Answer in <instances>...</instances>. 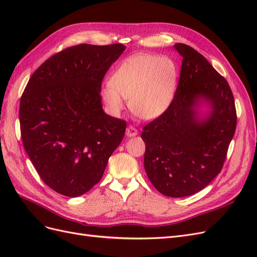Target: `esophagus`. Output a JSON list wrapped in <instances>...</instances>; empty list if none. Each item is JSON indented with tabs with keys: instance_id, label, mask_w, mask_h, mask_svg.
I'll return each mask as SVG.
<instances>
[{
	"instance_id": "34e87169",
	"label": "esophagus",
	"mask_w": 257,
	"mask_h": 257,
	"mask_svg": "<svg viewBox=\"0 0 257 257\" xmlns=\"http://www.w3.org/2000/svg\"><path fill=\"white\" fill-rule=\"evenodd\" d=\"M137 134H138V131H137V128H136L135 126L128 125V126L126 127V136H127V137H134V136H136Z\"/></svg>"
}]
</instances>
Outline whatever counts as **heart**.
<instances>
[{"label":"heart","instance_id":"obj_1","mask_svg":"<svg viewBox=\"0 0 257 257\" xmlns=\"http://www.w3.org/2000/svg\"><path fill=\"white\" fill-rule=\"evenodd\" d=\"M177 78L178 67L170 58L150 53L135 54L116 67L110 82L103 88L102 96L113 114L122 111L123 98H126L136 116L152 120L168 108Z\"/></svg>","mask_w":257,"mask_h":257}]
</instances>
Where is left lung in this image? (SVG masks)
<instances>
[{"instance_id":"8db88e82","label":"left lung","mask_w":257,"mask_h":257,"mask_svg":"<svg viewBox=\"0 0 257 257\" xmlns=\"http://www.w3.org/2000/svg\"><path fill=\"white\" fill-rule=\"evenodd\" d=\"M182 57L180 78L167 109L143 128L148 178L163 195L190 196L221 173L237 124L235 100L226 79L207 59L185 44H176ZM212 109L204 119L196 107Z\"/></svg>"}]
</instances>
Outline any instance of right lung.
Returning <instances> with one entry per match:
<instances>
[{
    "label": "right lung",
    "instance_id": "right-lung-1",
    "mask_svg": "<svg viewBox=\"0 0 257 257\" xmlns=\"http://www.w3.org/2000/svg\"><path fill=\"white\" fill-rule=\"evenodd\" d=\"M122 44L68 47L38 67L23 91L19 121L23 147L42 180L67 197L80 196L103 177L126 122L104 112V76Z\"/></svg>",
    "mask_w": 257,
    "mask_h": 257
}]
</instances>
